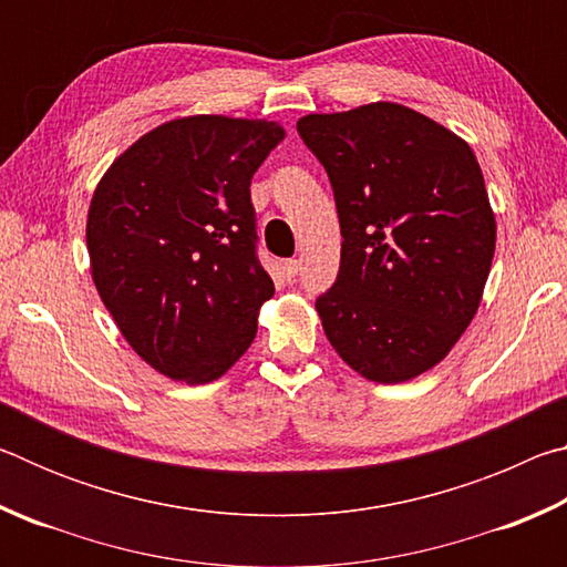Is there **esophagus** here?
<instances>
[{"mask_svg": "<svg viewBox=\"0 0 567 567\" xmlns=\"http://www.w3.org/2000/svg\"><path fill=\"white\" fill-rule=\"evenodd\" d=\"M280 270H282L285 280L292 282L295 277H297V272H300V260H285V262L280 265Z\"/></svg>", "mask_w": 567, "mask_h": 567, "instance_id": "34e87169", "label": "esophagus"}]
</instances>
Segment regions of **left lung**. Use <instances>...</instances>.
<instances>
[{"mask_svg": "<svg viewBox=\"0 0 567 567\" xmlns=\"http://www.w3.org/2000/svg\"><path fill=\"white\" fill-rule=\"evenodd\" d=\"M297 132L330 177L342 252L318 297L354 372L405 382L453 350L495 255V215L465 140L395 102L307 114Z\"/></svg>", "mask_w": 567, "mask_h": 567, "instance_id": "1", "label": "left lung"}]
</instances>
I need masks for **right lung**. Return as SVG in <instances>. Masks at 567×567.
I'll list each match as a JSON object with an SVG mask.
<instances>
[{
	"label": "right lung",
	"mask_w": 567,
	"mask_h": 567,
	"mask_svg": "<svg viewBox=\"0 0 567 567\" xmlns=\"http://www.w3.org/2000/svg\"><path fill=\"white\" fill-rule=\"evenodd\" d=\"M282 137L267 120H172L124 150L94 189L92 280L162 375L205 385L252 344L275 285L257 260L249 182Z\"/></svg>",
	"instance_id": "obj_1"
}]
</instances>
